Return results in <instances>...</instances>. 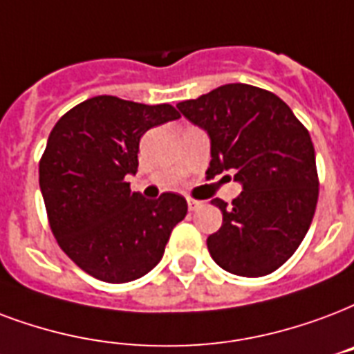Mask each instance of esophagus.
Returning a JSON list of instances; mask_svg holds the SVG:
<instances>
[{
	"label": "esophagus",
	"instance_id": "obj_1",
	"mask_svg": "<svg viewBox=\"0 0 354 354\" xmlns=\"http://www.w3.org/2000/svg\"><path fill=\"white\" fill-rule=\"evenodd\" d=\"M202 206L201 201H195V198H187V207L189 212H195V209H198V207Z\"/></svg>",
	"mask_w": 354,
	"mask_h": 354
}]
</instances>
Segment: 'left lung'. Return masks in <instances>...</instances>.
I'll list each match as a JSON object with an SVG mask.
<instances>
[{
    "label": "left lung",
    "instance_id": "1",
    "mask_svg": "<svg viewBox=\"0 0 354 354\" xmlns=\"http://www.w3.org/2000/svg\"><path fill=\"white\" fill-rule=\"evenodd\" d=\"M212 141L207 176L225 171L243 185L232 204L213 198L223 226L207 237L215 263L239 277H266L306 236L319 196L308 129L266 88L228 83L176 105Z\"/></svg>",
    "mask_w": 354,
    "mask_h": 354
}]
</instances>
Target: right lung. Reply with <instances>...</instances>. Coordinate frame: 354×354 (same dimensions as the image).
Instances as JSON below:
<instances>
[{"label":"right lung","instance_id":"1","mask_svg":"<svg viewBox=\"0 0 354 354\" xmlns=\"http://www.w3.org/2000/svg\"><path fill=\"white\" fill-rule=\"evenodd\" d=\"M176 118L180 113L169 104L94 96L51 129L39 163L50 228L64 254L94 279L124 284L145 277L185 217L182 195L148 201L126 182L139 167L142 135Z\"/></svg>","mask_w":354,"mask_h":354}]
</instances>
